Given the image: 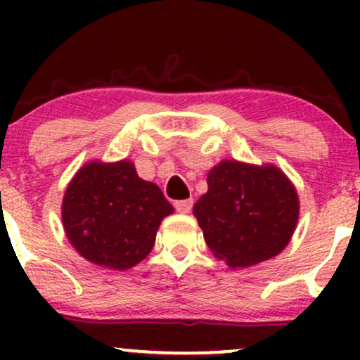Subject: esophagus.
I'll use <instances>...</instances> for the list:
<instances>
[{"label":"esophagus","instance_id":"1","mask_svg":"<svg viewBox=\"0 0 360 360\" xmlns=\"http://www.w3.org/2000/svg\"><path fill=\"white\" fill-rule=\"evenodd\" d=\"M176 212L179 213H189L193 208V200H179L174 203Z\"/></svg>","mask_w":360,"mask_h":360}]
</instances>
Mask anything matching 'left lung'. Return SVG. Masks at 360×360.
I'll return each mask as SVG.
<instances>
[{
	"label": "left lung",
	"mask_w": 360,
	"mask_h": 360,
	"mask_svg": "<svg viewBox=\"0 0 360 360\" xmlns=\"http://www.w3.org/2000/svg\"><path fill=\"white\" fill-rule=\"evenodd\" d=\"M298 194L274 166L223 160L208 172V193L194 205L210 250L230 267L278 255L298 221Z\"/></svg>",
	"instance_id": "8db88e82"
}]
</instances>
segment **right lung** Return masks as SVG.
Instances as JSON below:
<instances>
[{
    "mask_svg": "<svg viewBox=\"0 0 360 360\" xmlns=\"http://www.w3.org/2000/svg\"><path fill=\"white\" fill-rule=\"evenodd\" d=\"M172 212L159 186L140 179L128 160L89 162L65 189L62 221L82 257L123 271L147 257L160 221Z\"/></svg>",
    "mask_w": 360,
    "mask_h": 360,
    "instance_id": "obj_1",
    "label": "right lung"
}]
</instances>
